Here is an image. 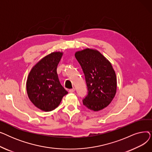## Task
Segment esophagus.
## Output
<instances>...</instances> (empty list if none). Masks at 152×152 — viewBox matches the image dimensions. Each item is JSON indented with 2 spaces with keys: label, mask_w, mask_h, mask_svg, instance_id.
<instances>
[{
  "label": "esophagus",
  "mask_w": 152,
  "mask_h": 152,
  "mask_svg": "<svg viewBox=\"0 0 152 152\" xmlns=\"http://www.w3.org/2000/svg\"><path fill=\"white\" fill-rule=\"evenodd\" d=\"M75 91V88H73V89H69V92L70 93H73Z\"/></svg>",
  "instance_id": "34e87169"
}]
</instances>
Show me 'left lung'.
<instances>
[{
	"label": "left lung",
	"mask_w": 152,
	"mask_h": 152,
	"mask_svg": "<svg viewBox=\"0 0 152 152\" xmlns=\"http://www.w3.org/2000/svg\"><path fill=\"white\" fill-rule=\"evenodd\" d=\"M75 55L84 72L88 91L83 105L94 111L105 108L113 100L117 89L116 73L111 63L98 50L88 48Z\"/></svg>",
	"instance_id": "8db88e82"
}]
</instances>
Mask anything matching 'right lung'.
<instances>
[{
	"label": "right lung",
	"instance_id": "1",
	"mask_svg": "<svg viewBox=\"0 0 152 152\" xmlns=\"http://www.w3.org/2000/svg\"><path fill=\"white\" fill-rule=\"evenodd\" d=\"M63 52L47 55L31 69L27 81L26 91L31 102L37 108L50 111L57 108L68 92L61 85L57 68Z\"/></svg>",
	"mask_w": 152,
	"mask_h": 152
}]
</instances>
